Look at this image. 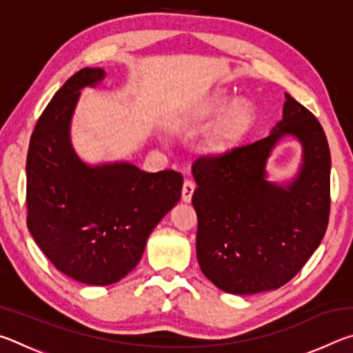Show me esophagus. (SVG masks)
I'll use <instances>...</instances> for the list:
<instances>
[{
  "mask_svg": "<svg viewBox=\"0 0 353 353\" xmlns=\"http://www.w3.org/2000/svg\"><path fill=\"white\" fill-rule=\"evenodd\" d=\"M194 190H196V183L193 181H190V179H187V181L183 182V187H182V201L190 202L191 198H193Z\"/></svg>",
  "mask_w": 353,
  "mask_h": 353,
  "instance_id": "34e87169",
  "label": "esophagus"
}]
</instances>
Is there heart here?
<instances>
[{
  "label": "heart",
  "instance_id": "b5f03b06",
  "mask_svg": "<svg viewBox=\"0 0 353 353\" xmlns=\"http://www.w3.org/2000/svg\"><path fill=\"white\" fill-rule=\"evenodd\" d=\"M229 103V97L225 93H216L208 101V103L201 109L202 117H213ZM254 121V107L244 99H238L232 104L229 109L224 112L216 126L208 135L207 148L212 151L219 152L229 149L234 143H236L241 137L248 132V129L252 126Z\"/></svg>",
  "mask_w": 353,
  "mask_h": 353
}]
</instances>
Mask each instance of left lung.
<instances>
[{"instance_id": "1", "label": "left lung", "mask_w": 353, "mask_h": 353, "mask_svg": "<svg viewBox=\"0 0 353 353\" xmlns=\"http://www.w3.org/2000/svg\"><path fill=\"white\" fill-rule=\"evenodd\" d=\"M283 119L260 140L193 163L198 183L196 254L204 276L230 294L276 290L305 266L330 216V149L312 112L285 94ZM304 145L303 171L288 189L264 179V163L282 134Z\"/></svg>"}]
</instances>
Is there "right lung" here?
<instances>
[{
  "label": "right lung",
  "instance_id": "right-lung-1",
  "mask_svg": "<svg viewBox=\"0 0 353 353\" xmlns=\"http://www.w3.org/2000/svg\"><path fill=\"white\" fill-rule=\"evenodd\" d=\"M105 71L82 68L41 112L26 159L28 229L52 265L87 285H110L139 265L152 229L174 207L183 177L130 163L83 165L70 145L81 88Z\"/></svg>",
  "mask_w": 353,
  "mask_h": 353
}]
</instances>
